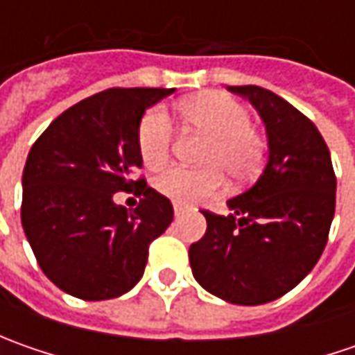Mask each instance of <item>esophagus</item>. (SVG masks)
I'll use <instances>...</instances> for the list:
<instances>
[{
	"instance_id": "obj_1",
	"label": "esophagus",
	"mask_w": 355,
	"mask_h": 355,
	"mask_svg": "<svg viewBox=\"0 0 355 355\" xmlns=\"http://www.w3.org/2000/svg\"><path fill=\"white\" fill-rule=\"evenodd\" d=\"M173 213H175V217H180V215H184L185 213V207H182V205H178V203H175V205H173Z\"/></svg>"
}]
</instances>
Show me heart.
Instances as JSON below:
<instances>
[{
	"instance_id": "obj_1",
	"label": "heart",
	"mask_w": 355,
	"mask_h": 355,
	"mask_svg": "<svg viewBox=\"0 0 355 355\" xmlns=\"http://www.w3.org/2000/svg\"><path fill=\"white\" fill-rule=\"evenodd\" d=\"M180 114L189 128L209 138L201 157L207 170L168 168L156 180L164 196L191 205L223 187L221 171L233 180H247L259 171L263 140L251 128V114L243 104L221 92H205L182 103ZM171 136V120L164 108H152L144 114L138 126V152L148 168L156 170L168 162Z\"/></svg>"
}]
</instances>
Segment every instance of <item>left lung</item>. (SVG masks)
Returning <instances> with one entry per match:
<instances>
[{"instance_id":"1","label":"left lung","mask_w":355,"mask_h":355,"mask_svg":"<svg viewBox=\"0 0 355 355\" xmlns=\"http://www.w3.org/2000/svg\"><path fill=\"white\" fill-rule=\"evenodd\" d=\"M265 124L268 159L231 213L201 211L205 235L189 247L191 272L213 296L257 306L293 291L318 263L336 209V175L318 128L270 90L229 87Z\"/></svg>"}]
</instances>
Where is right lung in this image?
Returning <instances> with one entry per match:
<instances>
[{"label":"right lung","mask_w":355,"mask_h":355,"mask_svg":"<svg viewBox=\"0 0 355 355\" xmlns=\"http://www.w3.org/2000/svg\"><path fill=\"white\" fill-rule=\"evenodd\" d=\"M175 89H108L61 116L33 144L23 170L21 223L35 259L62 293L108 300L142 279L148 247L173 219L170 199L132 180L142 168L144 112ZM138 184L134 212L114 203Z\"/></svg>","instance_id":"obj_1"}]
</instances>
